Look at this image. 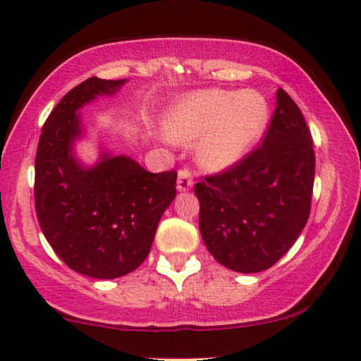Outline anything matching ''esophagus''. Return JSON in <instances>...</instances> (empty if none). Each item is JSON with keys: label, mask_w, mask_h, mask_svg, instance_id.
<instances>
[{"label": "esophagus", "mask_w": 361, "mask_h": 361, "mask_svg": "<svg viewBox=\"0 0 361 361\" xmlns=\"http://www.w3.org/2000/svg\"><path fill=\"white\" fill-rule=\"evenodd\" d=\"M193 186V173L188 168H181L178 171V180H176V188L178 191H188Z\"/></svg>", "instance_id": "esophagus-1"}]
</instances>
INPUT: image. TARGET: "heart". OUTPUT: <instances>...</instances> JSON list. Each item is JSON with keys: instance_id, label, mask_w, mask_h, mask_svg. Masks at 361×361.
<instances>
[{"instance_id": "1", "label": "heart", "mask_w": 361, "mask_h": 361, "mask_svg": "<svg viewBox=\"0 0 361 361\" xmlns=\"http://www.w3.org/2000/svg\"><path fill=\"white\" fill-rule=\"evenodd\" d=\"M269 122L266 99L256 90H201L176 104L165 130L173 142H195L206 170L221 171L238 163L261 140Z\"/></svg>"}]
</instances>
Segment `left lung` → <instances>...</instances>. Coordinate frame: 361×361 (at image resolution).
Returning a JSON list of instances; mask_svg holds the SVG:
<instances>
[{
    "label": "left lung",
    "mask_w": 361,
    "mask_h": 361,
    "mask_svg": "<svg viewBox=\"0 0 361 361\" xmlns=\"http://www.w3.org/2000/svg\"><path fill=\"white\" fill-rule=\"evenodd\" d=\"M314 142L284 89L261 145L228 170L200 178V231L208 251L231 271L272 267L292 247L310 214Z\"/></svg>",
    "instance_id": "left-lung-1"
}]
</instances>
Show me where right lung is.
I'll return each instance as SVG.
<instances>
[{
    "mask_svg": "<svg viewBox=\"0 0 361 361\" xmlns=\"http://www.w3.org/2000/svg\"><path fill=\"white\" fill-rule=\"evenodd\" d=\"M123 80L90 77L69 90L42 125L35 163L36 214L47 243L72 271L117 279L150 252L161 214L176 196V171L150 173L128 157L102 153L85 168L72 147L77 110Z\"/></svg>",
    "mask_w": 361,
    "mask_h": 361,
    "instance_id": "add662e5",
    "label": "right lung"
}]
</instances>
